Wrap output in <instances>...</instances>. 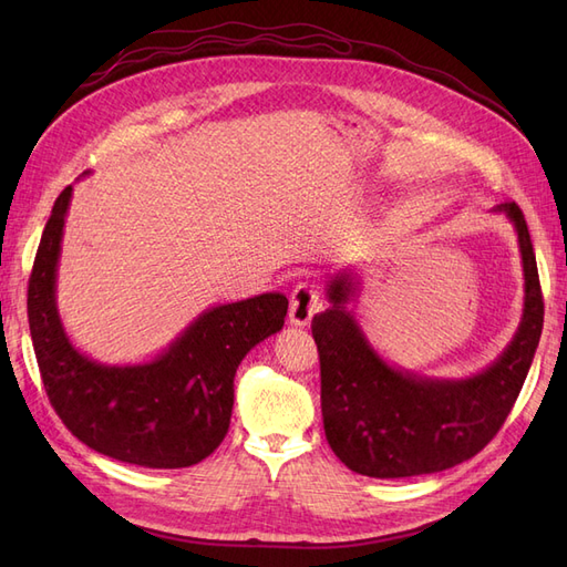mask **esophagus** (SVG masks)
<instances>
[{
	"label": "esophagus",
	"instance_id": "1",
	"mask_svg": "<svg viewBox=\"0 0 567 567\" xmlns=\"http://www.w3.org/2000/svg\"><path fill=\"white\" fill-rule=\"evenodd\" d=\"M321 310V298L312 286L300 284L293 293H290V310L288 319L293 326H310L312 317Z\"/></svg>",
	"mask_w": 567,
	"mask_h": 567
}]
</instances>
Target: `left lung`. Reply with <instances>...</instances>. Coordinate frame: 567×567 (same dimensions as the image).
<instances>
[{"label": "left lung", "instance_id": "left-lung-1", "mask_svg": "<svg viewBox=\"0 0 567 567\" xmlns=\"http://www.w3.org/2000/svg\"><path fill=\"white\" fill-rule=\"evenodd\" d=\"M518 236L525 298L516 333L494 362L466 379H435L390 364L350 310L359 277L350 269L326 284L331 307L315 315L321 362V416L333 454L359 475L411 477L447 471L499 433L527 379L544 326L535 250L516 203H502Z\"/></svg>", "mask_w": 567, "mask_h": 567}]
</instances>
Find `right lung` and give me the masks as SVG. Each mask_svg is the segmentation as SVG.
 Masks as SVG:
<instances>
[{"label":"right lung","mask_w":567,"mask_h":567,"mask_svg":"<svg viewBox=\"0 0 567 567\" xmlns=\"http://www.w3.org/2000/svg\"><path fill=\"white\" fill-rule=\"evenodd\" d=\"M84 173L82 177H87ZM73 186L56 198L28 286V321L51 406L94 452L144 468H186L225 440L244 357L284 329L288 298L262 293L200 312L156 357L101 364L80 352L56 305V271Z\"/></svg>","instance_id":"right-lung-1"}]
</instances>
